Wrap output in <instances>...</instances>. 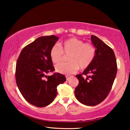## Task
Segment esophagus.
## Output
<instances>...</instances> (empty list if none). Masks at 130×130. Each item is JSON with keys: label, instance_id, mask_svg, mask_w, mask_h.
I'll return each instance as SVG.
<instances>
[{"label": "esophagus", "instance_id": "1", "mask_svg": "<svg viewBox=\"0 0 130 130\" xmlns=\"http://www.w3.org/2000/svg\"><path fill=\"white\" fill-rule=\"evenodd\" d=\"M66 77L67 80H68L70 79V77H71V76H66Z\"/></svg>", "mask_w": 130, "mask_h": 130}]
</instances>
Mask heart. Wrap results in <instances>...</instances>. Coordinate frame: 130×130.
Listing matches in <instances>:
<instances>
[{"label":"heart","mask_w":130,"mask_h":130,"mask_svg":"<svg viewBox=\"0 0 130 130\" xmlns=\"http://www.w3.org/2000/svg\"><path fill=\"white\" fill-rule=\"evenodd\" d=\"M96 48L93 44L85 43L77 38H71L60 44H55L50 52L51 61L58 64L64 60V56H69L67 63L56 66V71L60 73L69 74L80 69L84 70L90 66L96 57Z\"/></svg>","instance_id":"b5f03b06"}]
</instances>
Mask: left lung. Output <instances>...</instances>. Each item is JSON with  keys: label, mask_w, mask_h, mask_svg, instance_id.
Instances as JSON below:
<instances>
[{"label": "left lung", "mask_w": 130, "mask_h": 130, "mask_svg": "<svg viewBox=\"0 0 130 130\" xmlns=\"http://www.w3.org/2000/svg\"><path fill=\"white\" fill-rule=\"evenodd\" d=\"M90 39L96 51L95 58L82 74L76 76L79 82L74 94L82 104L95 106L102 102L111 91L117 75V64L111 47L95 35H91ZM83 75H87V78Z\"/></svg>", "instance_id": "8db88e82"}]
</instances>
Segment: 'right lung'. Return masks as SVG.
I'll return each instance as SVG.
<instances>
[{"instance_id": "1", "label": "right lung", "mask_w": 130, "mask_h": 130, "mask_svg": "<svg viewBox=\"0 0 130 130\" xmlns=\"http://www.w3.org/2000/svg\"><path fill=\"white\" fill-rule=\"evenodd\" d=\"M58 40L55 35L39 37L22 49L17 60V86L25 99L37 107L50 104L57 93V87L66 80L58 73L47 76L54 71L50 52Z\"/></svg>"}]
</instances>
